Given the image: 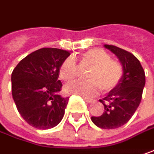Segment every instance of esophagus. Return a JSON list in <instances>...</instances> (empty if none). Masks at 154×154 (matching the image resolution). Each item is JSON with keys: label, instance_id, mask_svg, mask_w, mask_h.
Instances as JSON below:
<instances>
[{"label": "esophagus", "instance_id": "1", "mask_svg": "<svg viewBox=\"0 0 154 154\" xmlns=\"http://www.w3.org/2000/svg\"><path fill=\"white\" fill-rule=\"evenodd\" d=\"M84 100H85L88 103H92V102H94V101L93 99H90V98H88V97H84Z\"/></svg>", "mask_w": 154, "mask_h": 154}]
</instances>
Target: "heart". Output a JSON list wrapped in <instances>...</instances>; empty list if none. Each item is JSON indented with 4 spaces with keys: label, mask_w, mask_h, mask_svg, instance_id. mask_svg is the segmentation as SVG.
<instances>
[{
    "label": "heart",
    "mask_w": 154,
    "mask_h": 154,
    "mask_svg": "<svg viewBox=\"0 0 154 154\" xmlns=\"http://www.w3.org/2000/svg\"><path fill=\"white\" fill-rule=\"evenodd\" d=\"M81 64L90 67L87 78L88 81H76L67 84L65 91L69 94L94 96L100 89L107 93L114 89L123 76V67L117 60H112L108 53L100 48H93L80 56ZM78 72L77 65L72 57L65 59L59 68V75L65 81L73 80Z\"/></svg>",
    "instance_id": "obj_1"
}]
</instances>
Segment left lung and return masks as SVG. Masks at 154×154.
Masks as SVG:
<instances>
[{"label":"left lung","instance_id":"1","mask_svg":"<svg viewBox=\"0 0 154 154\" xmlns=\"http://www.w3.org/2000/svg\"><path fill=\"white\" fill-rule=\"evenodd\" d=\"M104 47L113 53L123 67V76L119 85L100 102L104 105L103 113L93 116L94 125L103 129L122 127L132 118L140 103L145 84V71L140 60L127 51L112 45Z\"/></svg>","mask_w":154,"mask_h":154}]
</instances>
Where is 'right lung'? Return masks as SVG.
I'll return each instance as SVG.
<instances>
[{
  "instance_id": "1",
  "label": "right lung",
  "mask_w": 154,
  "mask_h": 154,
  "mask_svg": "<svg viewBox=\"0 0 154 154\" xmlns=\"http://www.w3.org/2000/svg\"><path fill=\"white\" fill-rule=\"evenodd\" d=\"M70 52L44 48L22 59L11 75L12 95L21 117L38 129L53 128L61 121L68 97L60 95L59 68Z\"/></svg>"
}]
</instances>
